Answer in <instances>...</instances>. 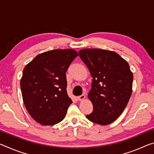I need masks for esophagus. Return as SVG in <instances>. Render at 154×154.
Listing matches in <instances>:
<instances>
[{
	"label": "esophagus",
	"instance_id": "34e87169",
	"mask_svg": "<svg viewBox=\"0 0 154 154\" xmlns=\"http://www.w3.org/2000/svg\"><path fill=\"white\" fill-rule=\"evenodd\" d=\"M77 98L78 100H83V99L85 98V96L84 94H82V95H81V96H77Z\"/></svg>",
	"mask_w": 154,
	"mask_h": 154
}]
</instances>
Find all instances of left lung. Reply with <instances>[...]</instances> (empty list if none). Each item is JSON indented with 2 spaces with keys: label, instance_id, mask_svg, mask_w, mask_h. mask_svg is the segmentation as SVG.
<instances>
[{
  "label": "left lung",
  "instance_id": "obj_1",
  "mask_svg": "<svg viewBox=\"0 0 154 154\" xmlns=\"http://www.w3.org/2000/svg\"><path fill=\"white\" fill-rule=\"evenodd\" d=\"M79 55L93 78L88 94L93 111L86 118L100 125L111 124L122 113L132 94L129 64L116 52L104 49H83Z\"/></svg>",
  "mask_w": 154,
  "mask_h": 154
}]
</instances>
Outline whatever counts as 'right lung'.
<instances>
[{
    "mask_svg": "<svg viewBox=\"0 0 154 154\" xmlns=\"http://www.w3.org/2000/svg\"><path fill=\"white\" fill-rule=\"evenodd\" d=\"M78 56L72 49L38 54L23 71L20 88L31 117L43 126L59 123L72 103L66 92V72Z\"/></svg>",
    "mask_w": 154,
    "mask_h": 154,
    "instance_id": "right-lung-1",
    "label": "right lung"
}]
</instances>
